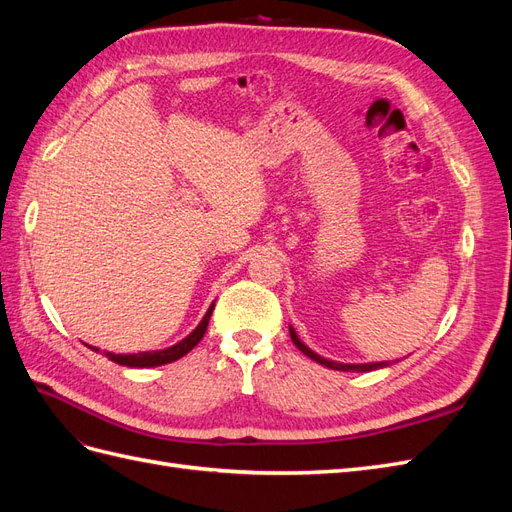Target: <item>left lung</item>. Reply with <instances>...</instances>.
I'll return each mask as SVG.
<instances>
[{"instance_id": "left-lung-1", "label": "left lung", "mask_w": 512, "mask_h": 512, "mask_svg": "<svg viewBox=\"0 0 512 512\" xmlns=\"http://www.w3.org/2000/svg\"><path fill=\"white\" fill-rule=\"evenodd\" d=\"M290 339H292V344L297 346L305 356H309V359H312V361H316V363H320V365H324V367H329V369H337V371H371V369H380V367L389 365V361H384V363H365V365H346V363L327 361V359H322V356H318L316 352L309 350L292 329H290Z\"/></svg>"}]
</instances>
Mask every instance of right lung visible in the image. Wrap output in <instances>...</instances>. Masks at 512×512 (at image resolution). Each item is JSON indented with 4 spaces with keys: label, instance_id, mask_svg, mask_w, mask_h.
<instances>
[{
    "label": "right lung",
    "instance_id": "right-lung-1",
    "mask_svg": "<svg viewBox=\"0 0 512 512\" xmlns=\"http://www.w3.org/2000/svg\"><path fill=\"white\" fill-rule=\"evenodd\" d=\"M211 312H213V305L209 307V312L205 314V318L200 320L198 327H196L188 337L181 339L179 344L170 346V348H166V350L138 352V354H113V352H104V354H106L111 361H115V363H119V365H126V367H158V365L173 363V361L181 359V356L188 354V352L200 342V339L205 337L207 324H209V318H211ZM89 348L98 352V348H94V346H89Z\"/></svg>",
    "mask_w": 512,
    "mask_h": 512
}]
</instances>
